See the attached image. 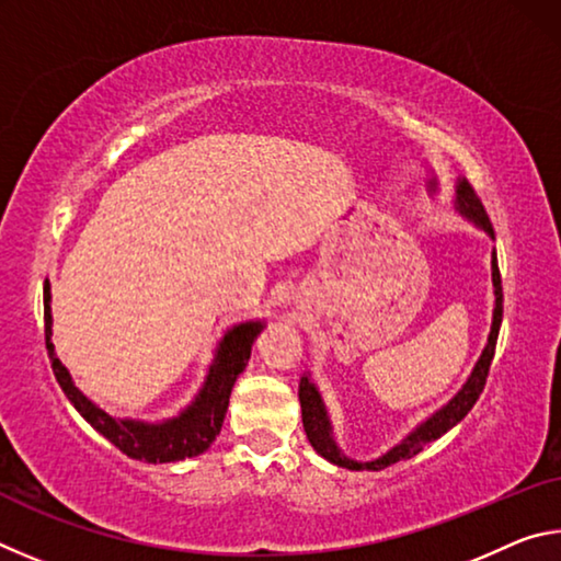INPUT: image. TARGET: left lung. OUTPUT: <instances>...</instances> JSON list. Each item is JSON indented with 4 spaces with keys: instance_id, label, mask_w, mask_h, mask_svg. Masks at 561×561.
Here are the masks:
<instances>
[{
    "instance_id": "obj_1",
    "label": "left lung",
    "mask_w": 561,
    "mask_h": 561,
    "mask_svg": "<svg viewBox=\"0 0 561 561\" xmlns=\"http://www.w3.org/2000/svg\"><path fill=\"white\" fill-rule=\"evenodd\" d=\"M455 210H458L465 220H470L478 230L485 232L490 240H495V230H492L490 217L485 215V207L478 201L474 190L465 178H458L455 183ZM492 287H495V309H492V327L488 334V344L482 348V354L478 358V364L468 376V381L462 383V388L455 393L448 403L440 405L438 411L431 413L425 421H421L415 428L405 435L401 443H396L391 450H386L383 455H378L374 460H356L348 458V455L341 450V445L334 438V425H331V417L327 411L324 398H321V391L317 383L311 381V376H301L299 383V403H301V421H304V433L321 458L339 465V468L346 470H383L388 465H393L398 460H408L413 455L421 453L425 445L438 440L440 435L455 428L465 415L470 413V408L478 401L482 388H485L488 374H490V364L492 356H495V346H497V334H500V324H502V279H500V267H497V254L492 250Z\"/></svg>"
}]
</instances>
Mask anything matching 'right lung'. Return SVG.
<instances>
[{
    "mask_svg": "<svg viewBox=\"0 0 561 561\" xmlns=\"http://www.w3.org/2000/svg\"><path fill=\"white\" fill-rule=\"evenodd\" d=\"M51 284H44V334H46V351H49L51 368L56 381H59L61 391L73 403L91 428H96L103 438L116 445L121 453H126L133 460L144 462H178L185 458H195V455L205 453L210 448L213 440L220 435L227 405H230V393L237 381V376L244 371L247 360L252 354L254 339L260 336L264 329V321L250 319L240 321V324L230 327L217 341L213 364L207 368V376L183 411L163 417V421H138V417H116L111 415L106 408H101L91 401L81 388L73 383L59 356H56L51 344Z\"/></svg>",
    "mask_w": 561,
    "mask_h": 561,
    "instance_id": "right-lung-1",
    "label": "right lung"
}]
</instances>
